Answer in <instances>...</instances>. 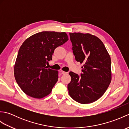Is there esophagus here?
<instances>
[{"label":"esophagus","mask_w":129,"mask_h":129,"mask_svg":"<svg viewBox=\"0 0 129 129\" xmlns=\"http://www.w3.org/2000/svg\"><path fill=\"white\" fill-rule=\"evenodd\" d=\"M61 73L62 74H67L68 73L67 72H64V71H61Z\"/></svg>","instance_id":"34e87169"}]
</instances>
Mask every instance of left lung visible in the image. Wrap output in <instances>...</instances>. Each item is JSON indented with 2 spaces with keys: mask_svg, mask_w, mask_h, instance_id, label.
<instances>
[{
  "mask_svg": "<svg viewBox=\"0 0 129 129\" xmlns=\"http://www.w3.org/2000/svg\"><path fill=\"white\" fill-rule=\"evenodd\" d=\"M76 61L83 64L80 77L70 72L69 94L77 102H94L104 95L111 81V58L105 45L97 37L89 33H69Z\"/></svg>",
  "mask_w": 129,
  "mask_h": 129,
  "instance_id": "1",
  "label": "left lung"
}]
</instances>
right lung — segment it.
Wrapping results in <instances>:
<instances>
[{"instance_id": "obj_1", "label": "right lung", "mask_w": 129, "mask_h": 129, "mask_svg": "<svg viewBox=\"0 0 129 129\" xmlns=\"http://www.w3.org/2000/svg\"><path fill=\"white\" fill-rule=\"evenodd\" d=\"M65 32L42 31L26 39L19 49L14 68L16 83L29 96L48 95L57 81L58 71L47 69L54 50L68 40Z\"/></svg>"}]
</instances>
